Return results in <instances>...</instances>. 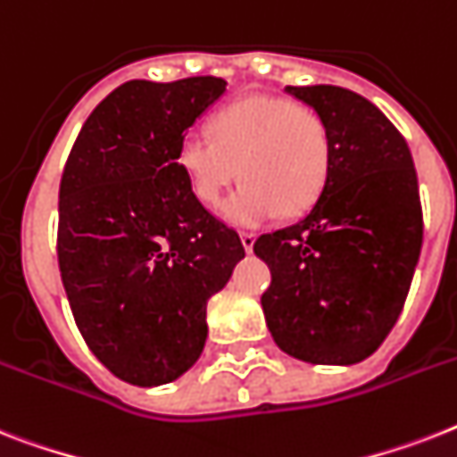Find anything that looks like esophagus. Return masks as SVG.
<instances>
[{
	"label": "esophagus",
	"instance_id": "obj_1",
	"mask_svg": "<svg viewBox=\"0 0 457 457\" xmlns=\"http://www.w3.org/2000/svg\"><path fill=\"white\" fill-rule=\"evenodd\" d=\"M241 244H244V248H246V253H251L253 251V244H255V235L253 232H241Z\"/></svg>",
	"mask_w": 457,
	"mask_h": 457
}]
</instances>
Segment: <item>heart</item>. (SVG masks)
<instances>
[{"label": "heart", "mask_w": 457, "mask_h": 457, "mask_svg": "<svg viewBox=\"0 0 457 457\" xmlns=\"http://www.w3.org/2000/svg\"><path fill=\"white\" fill-rule=\"evenodd\" d=\"M211 133H187L178 162L206 206H216L241 173L244 185L225 204V216L237 225H258L279 211L300 216L324 192L331 133L312 107L279 96H246L222 107Z\"/></svg>", "instance_id": "b5f03b06"}]
</instances>
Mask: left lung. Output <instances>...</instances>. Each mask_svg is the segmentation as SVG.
I'll return each instance as SVG.
<instances>
[{
	"label": "left lung",
	"mask_w": 457,
	"mask_h": 457,
	"mask_svg": "<svg viewBox=\"0 0 457 457\" xmlns=\"http://www.w3.org/2000/svg\"><path fill=\"white\" fill-rule=\"evenodd\" d=\"M324 117L328 180L307 216L255 239L272 284L262 312L274 343L307 363L370 357L402 314L422 246L413 157L373 103L340 87H287Z\"/></svg>",
	"instance_id": "8db88e82"
}]
</instances>
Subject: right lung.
<instances>
[{
	"label": "right lung",
	"mask_w": 457,
	"mask_h": 457,
	"mask_svg": "<svg viewBox=\"0 0 457 457\" xmlns=\"http://www.w3.org/2000/svg\"><path fill=\"white\" fill-rule=\"evenodd\" d=\"M222 91L220 77L126 81L84 121L62 170L55 251L74 324L110 373L138 387L199 359L206 303L244 258L178 162Z\"/></svg>",
	"instance_id": "right-lung-1"
}]
</instances>
